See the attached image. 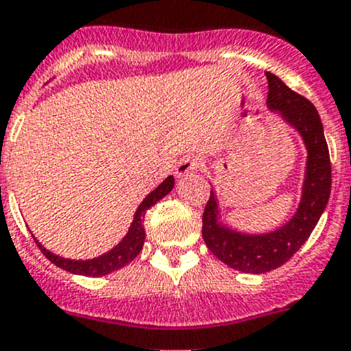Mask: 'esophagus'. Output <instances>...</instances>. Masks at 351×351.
<instances>
[{"mask_svg": "<svg viewBox=\"0 0 351 351\" xmlns=\"http://www.w3.org/2000/svg\"><path fill=\"white\" fill-rule=\"evenodd\" d=\"M203 166H205L203 158L197 157V155H187V157H184L178 164H176L175 175L178 176V178H185V176H191L193 173L199 171Z\"/></svg>", "mask_w": 351, "mask_h": 351, "instance_id": "esophagus-1", "label": "esophagus"}]
</instances>
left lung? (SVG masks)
<instances>
[{
	"label": "left lung",
	"instance_id": "8db88e82",
	"mask_svg": "<svg viewBox=\"0 0 351 351\" xmlns=\"http://www.w3.org/2000/svg\"><path fill=\"white\" fill-rule=\"evenodd\" d=\"M268 108L295 127L307 148L306 178L297 212L285 226L265 234H245L219 222V203L210 191L203 212V240L222 263L245 274H265L279 268L302 247L328 203L332 167L323 125L316 108L289 90L277 75L267 72Z\"/></svg>",
	"mask_w": 351,
	"mask_h": 351
}]
</instances>
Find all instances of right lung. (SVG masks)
I'll return each mask as SVG.
<instances>
[{
  "label": "right lung",
  "mask_w": 351,
  "mask_h": 351,
  "mask_svg": "<svg viewBox=\"0 0 351 351\" xmlns=\"http://www.w3.org/2000/svg\"><path fill=\"white\" fill-rule=\"evenodd\" d=\"M175 187V178L173 176H167L162 184L158 185L155 191H152L148 196L143 199L141 205L136 210V215H134V221L129 228V233L125 234L123 240L118 243L117 247L111 249L106 254L99 256V258H93V260H66V258H60V256L53 254L51 251L42 245L38 240L35 239L36 245L44 252V256L47 258L51 263H54L56 267L63 268L70 274H79V276H91V277H100L108 276V274L114 272L118 268L129 265L130 261L136 258V256L141 252L143 243H145V213L146 210L152 208V206L157 203L158 199H162L166 194L171 193V189Z\"/></svg>",
  "instance_id": "obj_1"
}]
</instances>
